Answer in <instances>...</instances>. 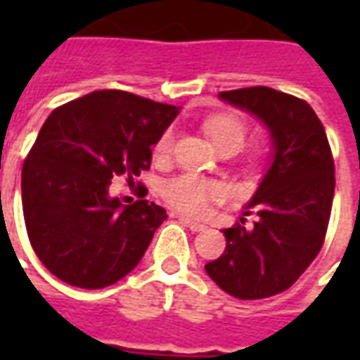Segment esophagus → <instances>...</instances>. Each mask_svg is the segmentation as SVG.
Wrapping results in <instances>:
<instances>
[{
  "label": "esophagus",
  "instance_id": "1",
  "mask_svg": "<svg viewBox=\"0 0 360 360\" xmlns=\"http://www.w3.org/2000/svg\"><path fill=\"white\" fill-rule=\"evenodd\" d=\"M179 219L191 229V231H204V229H206L204 224H200V221H196V219L193 218H187V216H179Z\"/></svg>",
  "mask_w": 360,
  "mask_h": 360
}]
</instances>
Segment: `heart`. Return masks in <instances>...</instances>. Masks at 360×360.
I'll return each mask as SVG.
<instances>
[{"instance_id": "heart-1", "label": "heart", "mask_w": 360, "mask_h": 360, "mask_svg": "<svg viewBox=\"0 0 360 360\" xmlns=\"http://www.w3.org/2000/svg\"><path fill=\"white\" fill-rule=\"evenodd\" d=\"M204 129L214 142L218 152L233 150L239 152L247 139V127L233 113H219L204 121ZM173 150V131H167L160 136L156 144V156L167 158ZM162 196L173 208L185 214H202L212 200L224 196V188L216 181L204 179L200 175L185 173L179 177L165 181L162 185Z\"/></svg>"}]
</instances>
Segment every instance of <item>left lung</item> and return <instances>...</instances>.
I'll return each mask as SVG.
<instances>
[{"mask_svg": "<svg viewBox=\"0 0 360 360\" xmlns=\"http://www.w3.org/2000/svg\"><path fill=\"white\" fill-rule=\"evenodd\" d=\"M219 100L255 115L270 133L271 150L243 212L257 214L255 226L224 229L226 250L204 270L237 299H266L293 285L320 252L335 188L332 150L304 100L268 86L219 92Z\"/></svg>", "mask_w": 360, "mask_h": 360, "instance_id": "obj_1", "label": "left lung"}]
</instances>
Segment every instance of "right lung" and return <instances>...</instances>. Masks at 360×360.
<instances>
[{"label":"right lung","instance_id":"add662e5","mask_svg":"<svg viewBox=\"0 0 360 360\" xmlns=\"http://www.w3.org/2000/svg\"><path fill=\"white\" fill-rule=\"evenodd\" d=\"M181 108L123 90H94L50 113L25 160L20 191L32 249L69 285L102 289L136 268L167 219L148 200L123 204L113 177L133 181Z\"/></svg>","mask_w":360,"mask_h":360}]
</instances>
